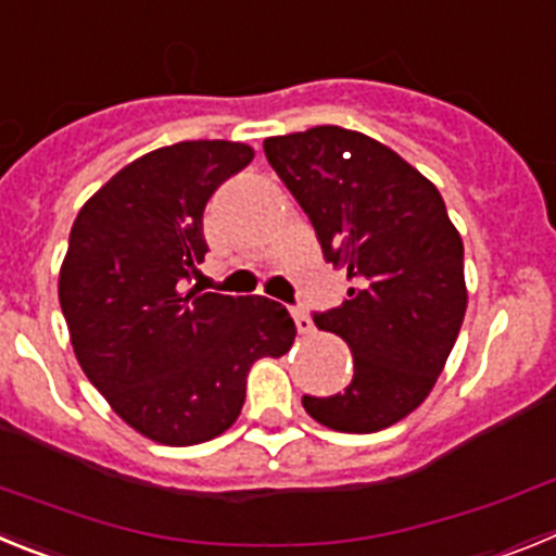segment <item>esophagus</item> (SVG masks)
<instances>
[{"instance_id":"esophagus-1","label":"esophagus","mask_w":556,"mask_h":556,"mask_svg":"<svg viewBox=\"0 0 556 556\" xmlns=\"http://www.w3.org/2000/svg\"><path fill=\"white\" fill-rule=\"evenodd\" d=\"M292 317H294V326H298V331H301V333H312L314 331V323L308 320V314L303 312L301 306H292Z\"/></svg>"}]
</instances>
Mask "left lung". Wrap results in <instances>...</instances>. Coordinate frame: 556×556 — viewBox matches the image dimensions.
<instances>
[{"label":"left lung","mask_w":556,"mask_h":556,"mask_svg":"<svg viewBox=\"0 0 556 556\" xmlns=\"http://www.w3.org/2000/svg\"><path fill=\"white\" fill-rule=\"evenodd\" d=\"M264 155L351 281L342 306L314 312L351 348V384L303 409L333 431L387 429L424 404L462 328L459 233L437 186L370 136L320 125L267 139Z\"/></svg>","instance_id":"1"}]
</instances>
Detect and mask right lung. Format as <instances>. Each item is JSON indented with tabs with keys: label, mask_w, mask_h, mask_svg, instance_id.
<instances>
[{
	"label": "right lung",
	"mask_w": 556,
	"mask_h": 556,
	"mask_svg": "<svg viewBox=\"0 0 556 556\" xmlns=\"http://www.w3.org/2000/svg\"><path fill=\"white\" fill-rule=\"evenodd\" d=\"M253 161L239 141H180L116 172L77 214L61 308L88 381L127 426L198 445L236 424L255 358L294 342L287 306L189 289L211 194Z\"/></svg>",
	"instance_id": "1"
}]
</instances>
